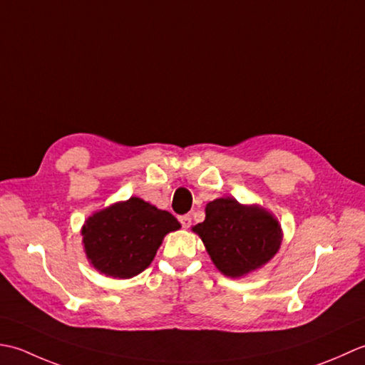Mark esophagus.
<instances>
[{"label": "esophagus", "mask_w": 365, "mask_h": 365, "mask_svg": "<svg viewBox=\"0 0 365 365\" xmlns=\"http://www.w3.org/2000/svg\"><path fill=\"white\" fill-rule=\"evenodd\" d=\"M180 222H181V225H182V228H189L190 225H192V217L189 214H185V215H181L180 217Z\"/></svg>", "instance_id": "1"}]
</instances>
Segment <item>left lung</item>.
Returning <instances> with one entry per match:
<instances>
[{
  "label": "left lung",
  "instance_id": "left-lung-1",
  "mask_svg": "<svg viewBox=\"0 0 365 365\" xmlns=\"http://www.w3.org/2000/svg\"><path fill=\"white\" fill-rule=\"evenodd\" d=\"M214 264L228 277H241L276 255L282 242L279 222L258 206L235 198L206 205V219L193 227Z\"/></svg>",
  "mask_w": 365,
  "mask_h": 365
}]
</instances>
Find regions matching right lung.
<instances>
[{"label":"right lung","instance_id":"add662e5","mask_svg":"<svg viewBox=\"0 0 365 365\" xmlns=\"http://www.w3.org/2000/svg\"><path fill=\"white\" fill-rule=\"evenodd\" d=\"M180 227L173 214L132 197L91 215L81 235L96 269L115 279H130L151 264L163 236Z\"/></svg>","mask_w":365,"mask_h":365}]
</instances>
